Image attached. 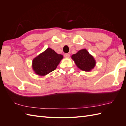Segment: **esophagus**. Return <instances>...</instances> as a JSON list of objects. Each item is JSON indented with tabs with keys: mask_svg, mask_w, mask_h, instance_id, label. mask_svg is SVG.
Segmentation results:
<instances>
[{
	"mask_svg": "<svg viewBox=\"0 0 126 126\" xmlns=\"http://www.w3.org/2000/svg\"><path fill=\"white\" fill-rule=\"evenodd\" d=\"M64 56L65 57H69V56H70V54H69V53H65Z\"/></svg>",
	"mask_w": 126,
	"mask_h": 126,
	"instance_id": "1",
	"label": "esophagus"
}]
</instances>
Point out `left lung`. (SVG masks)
Returning a JSON list of instances; mask_svg holds the SVG:
<instances>
[{
	"instance_id": "obj_1",
	"label": "left lung",
	"mask_w": 126,
	"mask_h": 126,
	"mask_svg": "<svg viewBox=\"0 0 126 126\" xmlns=\"http://www.w3.org/2000/svg\"><path fill=\"white\" fill-rule=\"evenodd\" d=\"M71 58L77 67L83 71H90L95 67L96 64V61L93 56L84 49L72 55Z\"/></svg>"
}]
</instances>
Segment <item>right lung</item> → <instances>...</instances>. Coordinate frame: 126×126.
<instances>
[{
	"mask_svg": "<svg viewBox=\"0 0 126 126\" xmlns=\"http://www.w3.org/2000/svg\"><path fill=\"white\" fill-rule=\"evenodd\" d=\"M63 58L62 55L49 47L33 59L32 69L36 74L45 76L55 70Z\"/></svg>",
	"mask_w": 126,
	"mask_h": 126,
	"instance_id": "1",
	"label": "right lung"
}]
</instances>
